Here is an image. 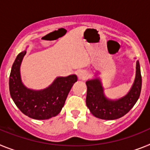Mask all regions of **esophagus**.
<instances>
[{"label":"esophagus","instance_id":"34e87169","mask_svg":"<svg viewBox=\"0 0 150 150\" xmlns=\"http://www.w3.org/2000/svg\"><path fill=\"white\" fill-rule=\"evenodd\" d=\"M78 76H79V79L81 80H86L88 79V73L84 70H81V71H79V73H78Z\"/></svg>","mask_w":150,"mask_h":150}]
</instances>
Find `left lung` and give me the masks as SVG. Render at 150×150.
I'll list each match as a JSON object with an SVG mask.
<instances>
[{"mask_svg": "<svg viewBox=\"0 0 150 150\" xmlns=\"http://www.w3.org/2000/svg\"><path fill=\"white\" fill-rule=\"evenodd\" d=\"M86 104L90 111L97 118L114 120L124 116L132 109L140 95L142 78L139 62L136 65V78L129 93L118 100H108L99 79L88 81Z\"/></svg>", "mask_w": 150, "mask_h": 150, "instance_id": "left-lung-1", "label": "left lung"}]
</instances>
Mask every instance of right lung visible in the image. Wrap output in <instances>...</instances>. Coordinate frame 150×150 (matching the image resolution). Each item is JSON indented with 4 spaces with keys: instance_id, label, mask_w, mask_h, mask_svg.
<instances>
[{
    "instance_id": "add662e5",
    "label": "right lung",
    "mask_w": 150,
    "mask_h": 150,
    "mask_svg": "<svg viewBox=\"0 0 150 150\" xmlns=\"http://www.w3.org/2000/svg\"><path fill=\"white\" fill-rule=\"evenodd\" d=\"M26 52L18 54L13 64L9 80L10 96L23 114L29 118L44 120L60 112L69 92L78 78L75 75L59 77L47 88L33 91L26 88L20 78V65Z\"/></svg>"
}]
</instances>
